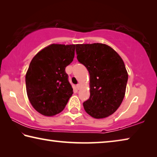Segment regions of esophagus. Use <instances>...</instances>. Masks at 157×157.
<instances>
[{"label": "esophagus", "mask_w": 157, "mask_h": 157, "mask_svg": "<svg viewBox=\"0 0 157 157\" xmlns=\"http://www.w3.org/2000/svg\"><path fill=\"white\" fill-rule=\"evenodd\" d=\"M80 86H81V85L80 84H77V89H80Z\"/></svg>", "instance_id": "obj_1"}]
</instances>
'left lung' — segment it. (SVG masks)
<instances>
[{"instance_id":"obj_1","label":"left lung","mask_w":157,"mask_h":157,"mask_svg":"<svg viewBox=\"0 0 157 157\" xmlns=\"http://www.w3.org/2000/svg\"><path fill=\"white\" fill-rule=\"evenodd\" d=\"M77 58L90 75V97L83 103L94 118H105L120 107L125 95L128 73L123 60L104 44H77Z\"/></svg>"}]
</instances>
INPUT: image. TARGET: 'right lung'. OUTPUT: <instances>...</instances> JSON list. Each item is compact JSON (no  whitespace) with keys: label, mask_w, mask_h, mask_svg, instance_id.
I'll return each mask as SVG.
<instances>
[{"label":"right lung","mask_w":157,"mask_h":157,"mask_svg":"<svg viewBox=\"0 0 157 157\" xmlns=\"http://www.w3.org/2000/svg\"><path fill=\"white\" fill-rule=\"evenodd\" d=\"M75 47L50 44L31 61L25 75L26 91L32 106L42 115L62 112L73 94L65 68L73 62Z\"/></svg>","instance_id":"add662e5"}]
</instances>
